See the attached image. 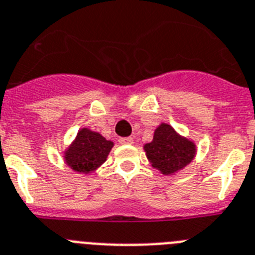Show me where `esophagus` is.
<instances>
[{"instance_id":"1","label":"esophagus","mask_w":255,"mask_h":255,"mask_svg":"<svg viewBox=\"0 0 255 255\" xmlns=\"http://www.w3.org/2000/svg\"><path fill=\"white\" fill-rule=\"evenodd\" d=\"M119 143L121 145H132L133 143V138L132 137H122V138H119Z\"/></svg>"}]
</instances>
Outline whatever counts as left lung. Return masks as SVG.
<instances>
[{"label": "left lung", "mask_w": 255, "mask_h": 255, "mask_svg": "<svg viewBox=\"0 0 255 255\" xmlns=\"http://www.w3.org/2000/svg\"><path fill=\"white\" fill-rule=\"evenodd\" d=\"M143 149L152 167L167 176L183 169L196 154L195 143L177 133L167 123H161L155 129L154 138L145 143Z\"/></svg>", "instance_id": "obj_1"}]
</instances>
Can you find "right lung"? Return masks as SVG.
<instances>
[{"instance_id":"obj_1","label":"right lung","mask_w":255,"mask_h":255,"mask_svg":"<svg viewBox=\"0 0 255 255\" xmlns=\"http://www.w3.org/2000/svg\"><path fill=\"white\" fill-rule=\"evenodd\" d=\"M113 146V141L106 140L99 132L82 128L64 152V159L73 170L87 174L103 164Z\"/></svg>"}]
</instances>
